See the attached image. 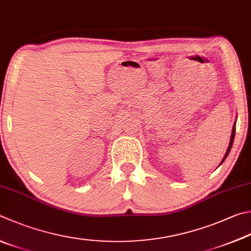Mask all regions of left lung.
<instances>
[{
	"instance_id": "1",
	"label": "left lung",
	"mask_w": 251,
	"mask_h": 251,
	"mask_svg": "<svg viewBox=\"0 0 251 251\" xmlns=\"http://www.w3.org/2000/svg\"><path fill=\"white\" fill-rule=\"evenodd\" d=\"M235 132H236V121L234 122L233 129H231V135H230V140H229V144H228L227 151H226V153H225V155H224V157H223V159H222V162L220 163V165L223 164V162H224V160L226 159V157H227L228 154H229V152H230V149H231V146H233V143H234V139H235ZM220 165H219V166H220Z\"/></svg>"
}]
</instances>
